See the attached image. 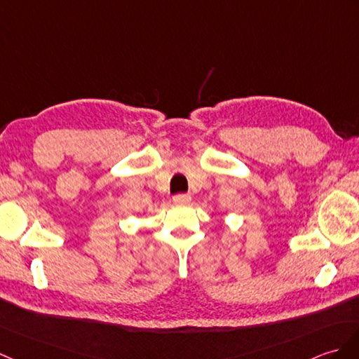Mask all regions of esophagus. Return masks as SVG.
I'll return each instance as SVG.
<instances>
[{
	"mask_svg": "<svg viewBox=\"0 0 359 359\" xmlns=\"http://www.w3.org/2000/svg\"><path fill=\"white\" fill-rule=\"evenodd\" d=\"M172 202L176 205H188L191 202L189 194H176L172 197Z\"/></svg>",
	"mask_w": 359,
	"mask_h": 359,
	"instance_id": "1",
	"label": "esophagus"
}]
</instances>
